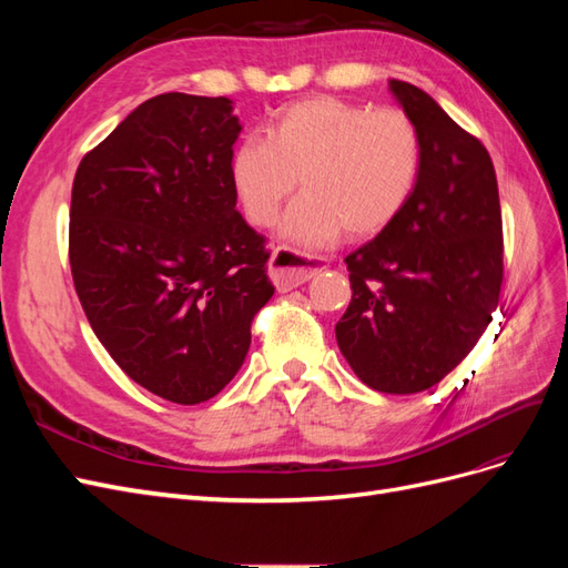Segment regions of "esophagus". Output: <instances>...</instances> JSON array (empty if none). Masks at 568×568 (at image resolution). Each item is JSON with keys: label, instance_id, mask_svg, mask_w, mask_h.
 <instances>
[{"label": "esophagus", "instance_id": "34e87169", "mask_svg": "<svg viewBox=\"0 0 568 568\" xmlns=\"http://www.w3.org/2000/svg\"><path fill=\"white\" fill-rule=\"evenodd\" d=\"M324 265L311 255H303L288 246H277L270 255V277L280 291H291L311 282Z\"/></svg>", "mask_w": 568, "mask_h": 568}]
</instances>
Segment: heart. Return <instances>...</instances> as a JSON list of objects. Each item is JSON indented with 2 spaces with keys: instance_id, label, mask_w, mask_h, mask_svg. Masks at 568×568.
Instances as JSON below:
<instances>
[{
  "instance_id": "b5f03b06",
  "label": "heart",
  "mask_w": 568,
  "mask_h": 568,
  "mask_svg": "<svg viewBox=\"0 0 568 568\" xmlns=\"http://www.w3.org/2000/svg\"><path fill=\"white\" fill-rule=\"evenodd\" d=\"M422 136L405 111L313 97L282 109L267 136H248L230 161L246 220L270 227L301 180L282 234L298 248L332 244L346 230L367 239L386 230L415 194Z\"/></svg>"
}]
</instances>
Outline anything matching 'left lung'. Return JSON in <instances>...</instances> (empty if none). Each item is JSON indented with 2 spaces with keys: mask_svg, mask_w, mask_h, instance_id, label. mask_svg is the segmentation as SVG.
Instances as JSON below:
<instances>
[{
  "mask_svg": "<svg viewBox=\"0 0 568 568\" xmlns=\"http://www.w3.org/2000/svg\"><path fill=\"white\" fill-rule=\"evenodd\" d=\"M388 90L422 136L405 211L346 257L353 298L336 341L359 382L382 393L436 386L471 353L503 286V213L486 146L424 90Z\"/></svg>",
  "mask_w": 568,
  "mask_h": 568,
  "instance_id": "8db88e82",
  "label": "left lung"
}]
</instances>
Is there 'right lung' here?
<instances>
[{
  "instance_id": "1",
  "label": "right lung",
  "mask_w": 568,
  "mask_h": 568,
  "mask_svg": "<svg viewBox=\"0 0 568 568\" xmlns=\"http://www.w3.org/2000/svg\"><path fill=\"white\" fill-rule=\"evenodd\" d=\"M242 125L227 97L159 94L78 165L73 284L101 346L132 382L180 405L211 400L272 298L265 239L236 211Z\"/></svg>"
}]
</instances>
